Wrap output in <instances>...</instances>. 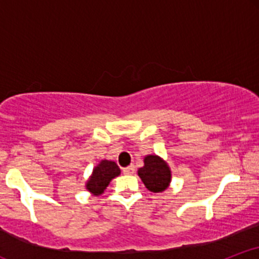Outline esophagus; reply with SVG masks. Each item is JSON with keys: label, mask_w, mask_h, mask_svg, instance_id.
<instances>
[{"label": "esophagus", "mask_w": 259, "mask_h": 259, "mask_svg": "<svg viewBox=\"0 0 259 259\" xmlns=\"http://www.w3.org/2000/svg\"><path fill=\"white\" fill-rule=\"evenodd\" d=\"M123 173L126 174V175H132V174L135 173V167H134V165H130V167L124 168Z\"/></svg>", "instance_id": "obj_1"}]
</instances>
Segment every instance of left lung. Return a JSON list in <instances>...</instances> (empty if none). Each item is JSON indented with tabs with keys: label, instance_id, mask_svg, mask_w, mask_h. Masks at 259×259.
I'll use <instances>...</instances> for the list:
<instances>
[{
	"label": "left lung",
	"instance_id": "left-lung-1",
	"mask_svg": "<svg viewBox=\"0 0 259 259\" xmlns=\"http://www.w3.org/2000/svg\"><path fill=\"white\" fill-rule=\"evenodd\" d=\"M138 175L151 192H163L171 181V170L162 157L147 154L144 158V167L139 168Z\"/></svg>",
	"mask_w": 259,
	"mask_h": 259
}]
</instances>
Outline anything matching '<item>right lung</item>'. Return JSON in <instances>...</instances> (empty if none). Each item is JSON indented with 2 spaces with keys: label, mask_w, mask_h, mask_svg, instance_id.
<instances>
[{
  "label": "right lung",
  "mask_w": 259,
  "mask_h": 259,
  "mask_svg": "<svg viewBox=\"0 0 259 259\" xmlns=\"http://www.w3.org/2000/svg\"><path fill=\"white\" fill-rule=\"evenodd\" d=\"M118 175H120V169L117 163L113 160L102 159L92 169L91 175L85 183V189L94 196L102 195L112 179Z\"/></svg>",
  "instance_id": "right-lung-1"
}]
</instances>
